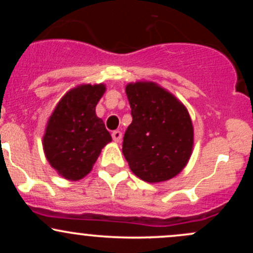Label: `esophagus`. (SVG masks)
<instances>
[{
    "instance_id": "esophagus-1",
    "label": "esophagus",
    "mask_w": 253,
    "mask_h": 253,
    "mask_svg": "<svg viewBox=\"0 0 253 253\" xmlns=\"http://www.w3.org/2000/svg\"><path fill=\"white\" fill-rule=\"evenodd\" d=\"M112 136L113 140H114L115 143H120L121 139H123V133H121L120 130H114V132L112 133Z\"/></svg>"
}]
</instances>
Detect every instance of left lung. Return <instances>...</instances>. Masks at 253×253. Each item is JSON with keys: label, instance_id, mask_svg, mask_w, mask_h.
Returning <instances> with one entry per match:
<instances>
[{"label": "left lung", "instance_id": "8db88e82", "mask_svg": "<svg viewBox=\"0 0 253 253\" xmlns=\"http://www.w3.org/2000/svg\"><path fill=\"white\" fill-rule=\"evenodd\" d=\"M126 95L132 124L125 132L123 153L135 176L149 183L169 181L189 162L194 127L188 109L155 82L128 83Z\"/></svg>", "mask_w": 253, "mask_h": 253}]
</instances>
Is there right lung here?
<instances>
[{"label": "right lung", "mask_w": 253, "mask_h": 253, "mask_svg": "<svg viewBox=\"0 0 253 253\" xmlns=\"http://www.w3.org/2000/svg\"><path fill=\"white\" fill-rule=\"evenodd\" d=\"M106 85L81 84L69 90L48 118L42 136L46 159L58 175L80 181L91 171L101 150L112 141L96 104Z\"/></svg>", "instance_id": "obj_1"}]
</instances>
